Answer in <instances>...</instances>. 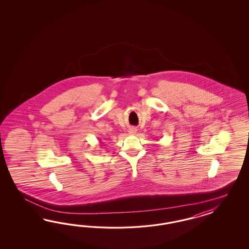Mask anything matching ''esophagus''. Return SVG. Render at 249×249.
<instances>
[{
	"label": "esophagus",
	"instance_id": "34e87169",
	"mask_svg": "<svg viewBox=\"0 0 249 249\" xmlns=\"http://www.w3.org/2000/svg\"><path fill=\"white\" fill-rule=\"evenodd\" d=\"M137 129L135 128H128V133L129 134H135Z\"/></svg>",
	"mask_w": 249,
	"mask_h": 249
}]
</instances>
